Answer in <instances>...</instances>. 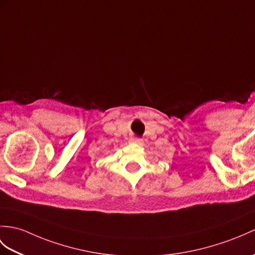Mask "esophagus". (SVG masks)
I'll return each mask as SVG.
<instances>
[{
    "label": "esophagus",
    "instance_id": "esophagus-1",
    "mask_svg": "<svg viewBox=\"0 0 255 255\" xmlns=\"http://www.w3.org/2000/svg\"><path fill=\"white\" fill-rule=\"evenodd\" d=\"M130 141H131L132 143L138 144V145H141L142 143H143V141H142V139H140V138H131L130 139Z\"/></svg>",
    "mask_w": 255,
    "mask_h": 255
}]
</instances>
